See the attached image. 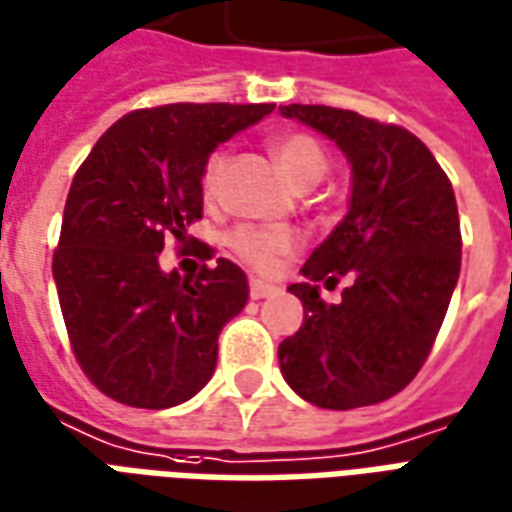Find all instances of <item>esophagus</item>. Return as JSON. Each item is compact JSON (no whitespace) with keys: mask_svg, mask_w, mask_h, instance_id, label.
<instances>
[{"mask_svg":"<svg viewBox=\"0 0 512 512\" xmlns=\"http://www.w3.org/2000/svg\"><path fill=\"white\" fill-rule=\"evenodd\" d=\"M271 293H277L274 285H268L263 279H249V296H252V299H266Z\"/></svg>","mask_w":512,"mask_h":512,"instance_id":"34e87169","label":"esophagus"}]
</instances>
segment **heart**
I'll return each mask as SVG.
<instances>
[{"label": "heart", "mask_w": 512, "mask_h": 512, "mask_svg": "<svg viewBox=\"0 0 512 512\" xmlns=\"http://www.w3.org/2000/svg\"><path fill=\"white\" fill-rule=\"evenodd\" d=\"M271 150L277 156L279 167L285 169L293 186L299 189H310L326 172V153H323L321 142L315 136L304 134V131H285L271 139ZM224 172H227V153L224 150H213L211 156L205 158L200 172V186L205 200H213L219 189H222ZM227 244L233 249L238 260H244L246 266L255 268L260 274H274L282 260L290 257L299 249V233L290 227H257V224H238Z\"/></svg>", "instance_id": "b5f03b06"}]
</instances>
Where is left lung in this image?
<instances>
[{
    "label": "left lung",
    "instance_id": "8db88e82",
    "mask_svg": "<svg viewBox=\"0 0 512 512\" xmlns=\"http://www.w3.org/2000/svg\"><path fill=\"white\" fill-rule=\"evenodd\" d=\"M321 131L354 167L351 211L290 285L304 323L279 343L282 376L312 406L348 411L406 389L433 351L461 274V219L447 172L395 123L318 104L279 106ZM352 279L337 305L330 289Z\"/></svg>",
    "mask_w": 512,
    "mask_h": 512
}]
</instances>
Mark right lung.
<instances>
[{
  "label": "right lung",
  "instance_id": "obj_1",
  "mask_svg": "<svg viewBox=\"0 0 512 512\" xmlns=\"http://www.w3.org/2000/svg\"><path fill=\"white\" fill-rule=\"evenodd\" d=\"M274 104H167L134 109L73 175L51 271L71 351L106 397L169 408L208 384L219 332L249 299L241 268L194 244V277L164 274L169 238L202 219L200 172L224 139ZM189 241H197L191 238Z\"/></svg>",
  "mask_w": 512,
  "mask_h": 512
}]
</instances>
